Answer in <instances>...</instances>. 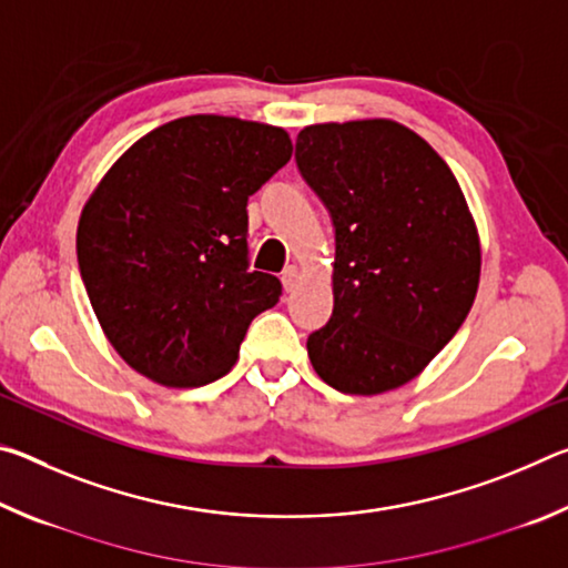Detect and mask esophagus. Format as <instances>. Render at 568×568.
I'll use <instances>...</instances> for the list:
<instances>
[{
  "label": "esophagus",
  "instance_id": "34e87169",
  "mask_svg": "<svg viewBox=\"0 0 568 568\" xmlns=\"http://www.w3.org/2000/svg\"><path fill=\"white\" fill-rule=\"evenodd\" d=\"M283 285H285V291H295V287L301 285V267L287 265L283 271Z\"/></svg>",
  "mask_w": 568,
  "mask_h": 568
}]
</instances>
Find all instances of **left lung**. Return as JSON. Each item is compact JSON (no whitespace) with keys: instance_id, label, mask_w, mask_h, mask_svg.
Returning a JSON list of instances; mask_svg holds the SVG:
<instances>
[{"instance_id":"left-lung-1","label":"left lung","mask_w":568,"mask_h":568,"mask_svg":"<svg viewBox=\"0 0 568 568\" xmlns=\"http://www.w3.org/2000/svg\"><path fill=\"white\" fill-rule=\"evenodd\" d=\"M295 160L335 225L333 315L307 358L351 396L406 386L476 301L480 237L464 190L420 134L386 118L307 124Z\"/></svg>"}]
</instances>
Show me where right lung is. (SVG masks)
<instances>
[{
  "label": "right lung",
  "mask_w": 568,
  "mask_h": 568,
  "mask_svg": "<svg viewBox=\"0 0 568 568\" xmlns=\"http://www.w3.org/2000/svg\"><path fill=\"white\" fill-rule=\"evenodd\" d=\"M291 155L275 124L190 114L104 172L77 223V261L130 368L168 388L233 368L247 325L281 301V281L247 267V197Z\"/></svg>",
  "instance_id": "1"
}]
</instances>
